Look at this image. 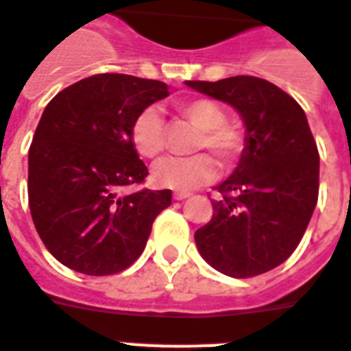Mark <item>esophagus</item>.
I'll return each mask as SVG.
<instances>
[{
  "instance_id": "esophagus-1",
  "label": "esophagus",
  "mask_w": 351,
  "mask_h": 351,
  "mask_svg": "<svg viewBox=\"0 0 351 351\" xmlns=\"http://www.w3.org/2000/svg\"><path fill=\"white\" fill-rule=\"evenodd\" d=\"M173 197H175L176 201H184V199H188L189 193L188 191H175V193H173Z\"/></svg>"
}]
</instances>
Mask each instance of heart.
<instances>
[{
    "label": "heart",
    "mask_w": 351,
    "mask_h": 351,
    "mask_svg": "<svg viewBox=\"0 0 351 351\" xmlns=\"http://www.w3.org/2000/svg\"><path fill=\"white\" fill-rule=\"evenodd\" d=\"M178 111L189 123L201 130L197 150H212L225 165H234L243 154L247 139L245 132L227 121V111L221 104L210 98H191L178 104ZM132 145L143 158H158L167 145V128L162 111L150 106L136 117L130 130ZM219 175V165L206 152L189 158H167L154 167L152 178L156 186L175 191L191 189L214 182Z\"/></svg>",
    "instance_id": "b5f03b06"
}]
</instances>
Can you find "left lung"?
<instances>
[{
    "label": "left lung",
    "mask_w": 351,
    "mask_h": 351,
    "mask_svg": "<svg viewBox=\"0 0 351 351\" xmlns=\"http://www.w3.org/2000/svg\"><path fill=\"white\" fill-rule=\"evenodd\" d=\"M186 83L234 106L247 126L240 165L215 188L221 195L195 232L197 247L228 277L266 274L294 253L318 202L320 154L305 111L262 77Z\"/></svg>",
    "instance_id": "8db88e82"
}]
</instances>
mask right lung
Here are the masks:
<instances>
[{"instance_id": "obj_1", "label": "right lung", "mask_w": 351, "mask_h": 351, "mask_svg": "<svg viewBox=\"0 0 351 351\" xmlns=\"http://www.w3.org/2000/svg\"><path fill=\"white\" fill-rule=\"evenodd\" d=\"M167 95L163 82L108 72L46 106L29 147V210L46 249L70 269L102 277L132 266L171 204V189L124 193L149 176L132 123Z\"/></svg>"}]
</instances>
